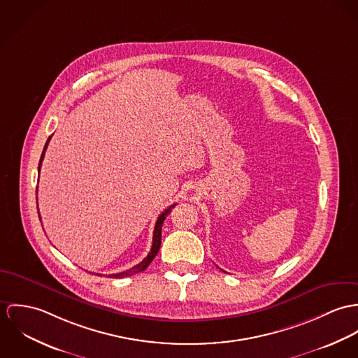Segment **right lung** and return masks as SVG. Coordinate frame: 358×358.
<instances>
[{
    "mask_svg": "<svg viewBox=\"0 0 358 358\" xmlns=\"http://www.w3.org/2000/svg\"><path fill=\"white\" fill-rule=\"evenodd\" d=\"M49 141H50V137L48 138V141H46L45 147H43V151H42V155H41L40 164H38V173H40L41 164H42V160H43V157H45V151H46V148H48ZM174 207H176V204H171L170 207H167V208L160 214L159 217H158V221H157V224H155V229H154L152 247H151V251L148 252V255H147V257H145V258H144L138 265L133 266L131 269H129V271H126V272H120V273H117V275H110L108 278H126V276L136 275V273L143 272V271H145V269H147V266L152 262V259L157 257V254H158V251H159L160 243H162V225H163V222H164L166 217L169 215V213L171 211V208H174ZM38 215H40V211H38Z\"/></svg>",
    "mask_w": 358,
    "mask_h": 358,
    "instance_id": "add662e5",
    "label": "right lung"
}]
</instances>
